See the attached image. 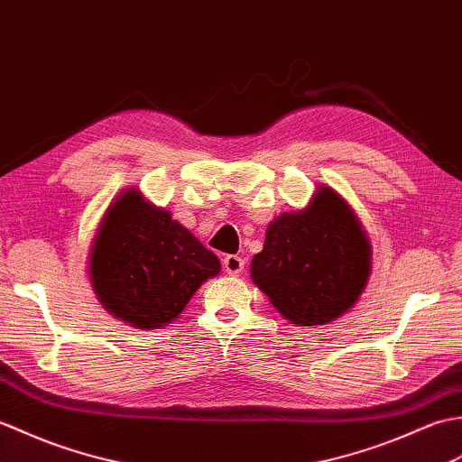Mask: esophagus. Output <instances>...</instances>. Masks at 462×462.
Here are the masks:
<instances>
[{"mask_svg":"<svg viewBox=\"0 0 462 462\" xmlns=\"http://www.w3.org/2000/svg\"><path fill=\"white\" fill-rule=\"evenodd\" d=\"M223 269L227 274L237 276L245 269V261L241 257H237V254H227V257L223 259Z\"/></svg>","mask_w":462,"mask_h":462,"instance_id":"esophagus-1","label":"esophagus"}]
</instances>
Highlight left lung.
I'll use <instances>...</instances> for the list:
<instances>
[{
  "mask_svg": "<svg viewBox=\"0 0 462 462\" xmlns=\"http://www.w3.org/2000/svg\"><path fill=\"white\" fill-rule=\"evenodd\" d=\"M372 274V245L352 205L330 186L269 223L251 279L291 324L322 326L350 312Z\"/></svg>",
  "mask_w": 462,
  "mask_h": 462,
  "instance_id": "obj_1",
  "label": "left lung"
}]
</instances>
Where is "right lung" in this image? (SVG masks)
Masks as SVG:
<instances>
[{"label": "right lung", "mask_w": 462, "mask_h": 462, "mask_svg": "<svg viewBox=\"0 0 462 462\" xmlns=\"http://www.w3.org/2000/svg\"><path fill=\"white\" fill-rule=\"evenodd\" d=\"M219 273V259L138 188L112 199L88 251V281L102 309L140 330L171 324Z\"/></svg>", "instance_id": "1"}]
</instances>
